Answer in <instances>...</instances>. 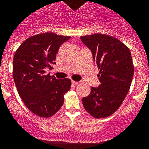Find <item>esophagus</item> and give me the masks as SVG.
Segmentation results:
<instances>
[{"label":"esophagus","mask_w":149,"mask_h":149,"mask_svg":"<svg viewBox=\"0 0 149 149\" xmlns=\"http://www.w3.org/2000/svg\"><path fill=\"white\" fill-rule=\"evenodd\" d=\"M79 83V82H76V81H72V84H73V85H78V84Z\"/></svg>","instance_id":"obj_1"}]
</instances>
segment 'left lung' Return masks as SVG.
<instances>
[{
    "label": "left lung",
    "instance_id": "1",
    "mask_svg": "<svg viewBox=\"0 0 149 149\" xmlns=\"http://www.w3.org/2000/svg\"><path fill=\"white\" fill-rule=\"evenodd\" d=\"M81 40L92 52L101 82L82 98L83 107L93 117H108L121 107L131 85L134 67L130 49L116 37L103 33L82 36Z\"/></svg>",
    "mask_w": 149,
    "mask_h": 149
}]
</instances>
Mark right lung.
<instances>
[{"mask_svg": "<svg viewBox=\"0 0 149 149\" xmlns=\"http://www.w3.org/2000/svg\"><path fill=\"white\" fill-rule=\"evenodd\" d=\"M70 38L52 32L39 33L25 40L14 55L13 76L18 93L27 108L40 117L55 115L70 89V79L58 80L46 73L56 64L61 45Z\"/></svg>", "mask_w": 149, "mask_h": 149, "instance_id": "1", "label": "right lung"}]
</instances>
